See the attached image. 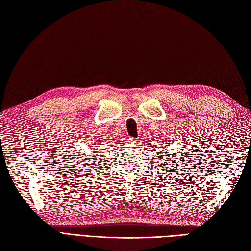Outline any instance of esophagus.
I'll use <instances>...</instances> for the list:
<instances>
[{
	"label": "esophagus",
	"mask_w": 251,
	"mask_h": 251,
	"mask_svg": "<svg viewBox=\"0 0 251 251\" xmlns=\"http://www.w3.org/2000/svg\"><path fill=\"white\" fill-rule=\"evenodd\" d=\"M134 141H135L134 138H128V139H127V142H134Z\"/></svg>",
	"instance_id": "34e87169"
}]
</instances>
